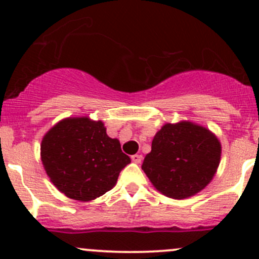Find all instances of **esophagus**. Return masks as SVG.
<instances>
[{
    "mask_svg": "<svg viewBox=\"0 0 259 259\" xmlns=\"http://www.w3.org/2000/svg\"><path fill=\"white\" fill-rule=\"evenodd\" d=\"M142 159H143V155H140V154H134V155H132L133 163L139 164L140 161H142Z\"/></svg>",
    "mask_w": 259,
    "mask_h": 259,
    "instance_id": "34e87169",
    "label": "esophagus"
}]
</instances>
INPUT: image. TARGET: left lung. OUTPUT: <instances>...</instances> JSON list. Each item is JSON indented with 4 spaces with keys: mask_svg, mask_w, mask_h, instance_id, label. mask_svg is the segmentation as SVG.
Here are the masks:
<instances>
[{
    "mask_svg": "<svg viewBox=\"0 0 259 259\" xmlns=\"http://www.w3.org/2000/svg\"><path fill=\"white\" fill-rule=\"evenodd\" d=\"M222 145L207 127L166 122L154 137L142 169L165 197L185 199L204 189L221 163Z\"/></svg>",
    "mask_w": 259,
    "mask_h": 259,
    "instance_id": "obj_1",
    "label": "left lung"
}]
</instances>
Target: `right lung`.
I'll return each instance as SVG.
<instances>
[{
  "label": "right lung",
  "instance_id": "obj_1",
  "mask_svg": "<svg viewBox=\"0 0 259 259\" xmlns=\"http://www.w3.org/2000/svg\"><path fill=\"white\" fill-rule=\"evenodd\" d=\"M41 161L52 184L67 198L90 202L113 189L130 158L106 134L101 120L66 117L41 142Z\"/></svg>",
  "mask_w": 259,
  "mask_h": 259
}]
</instances>
